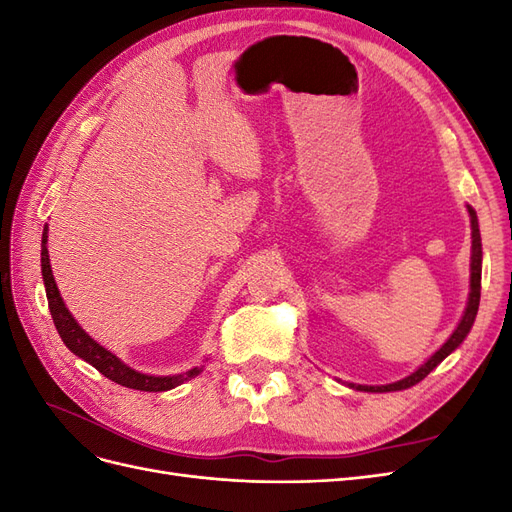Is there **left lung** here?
Returning <instances> with one entry per match:
<instances>
[{"instance_id":"1","label":"left lung","mask_w":512,"mask_h":512,"mask_svg":"<svg viewBox=\"0 0 512 512\" xmlns=\"http://www.w3.org/2000/svg\"><path fill=\"white\" fill-rule=\"evenodd\" d=\"M470 213V224H472V262H470V299H468V307L466 312L461 316V322L457 324V329L453 331V335L446 339V344L427 359V363H423L418 367L414 374L406 376L404 380H397L393 384H384V386H363V384H350L352 389L356 391H367V393H389V391H404L410 389V386L421 382L429 371L436 369L448 354H451L455 348H459V344L466 339V335L470 333L476 312H478V303H480V271H483V245H480V230H478V218L476 211L472 207H468Z\"/></svg>"}]
</instances>
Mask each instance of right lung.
I'll list each match as a JSON object with an SVG mask.
<instances>
[{"instance_id": "right-lung-1", "label": "right lung", "mask_w": 512, "mask_h": 512, "mask_svg": "<svg viewBox=\"0 0 512 512\" xmlns=\"http://www.w3.org/2000/svg\"><path fill=\"white\" fill-rule=\"evenodd\" d=\"M46 228L42 232V250H40V262H42V280H44V288H46V299H49V309L51 316L55 322V329L61 337V342L68 346L70 352H74L76 356H81L83 361H87L89 365H94L102 376H106L108 380H113L121 386H128V389H136V391H149V393H160V391H170L175 386L188 382L192 378H196L203 367H194L185 374H177V376H147L136 371L132 367H128L113 352H108L106 348H102L98 342H94L81 327L79 322L72 318V314L68 312V307L61 299V294L57 290L55 277L51 271V262H49V250H46Z\"/></svg>"}]
</instances>
